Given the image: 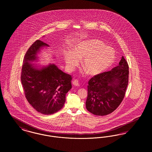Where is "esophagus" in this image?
I'll return each mask as SVG.
<instances>
[{"instance_id": "obj_1", "label": "esophagus", "mask_w": 152, "mask_h": 152, "mask_svg": "<svg viewBox=\"0 0 152 152\" xmlns=\"http://www.w3.org/2000/svg\"><path fill=\"white\" fill-rule=\"evenodd\" d=\"M73 85H74L75 86H79V81L77 80H73L72 81Z\"/></svg>"}]
</instances>
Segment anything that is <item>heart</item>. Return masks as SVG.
<instances>
[{"mask_svg": "<svg viewBox=\"0 0 152 152\" xmlns=\"http://www.w3.org/2000/svg\"><path fill=\"white\" fill-rule=\"evenodd\" d=\"M64 57L69 71L79 64V58H85L83 65L87 72L96 75L104 72L113 64L115 51L99 40L91 39L77 44L74 51H65Z\"/></svg>", "mask_w": 152, "mask_h": 152, "instance_id": "b5f03b06", "label": "heart"}]
</instances>
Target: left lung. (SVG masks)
I'll return each mask as SVG.
<instances>
[{
	"instance_id": "left-lung-1",
	"label": "left lung",
	"mask_w": 152,
	"mask_h": 152,
	"mask_svg": "<svg viewBox=\"0 0 152 152\" xmlns=\"http://www.w3.org/2000/svg\"><path fill=\"white\" fill-rule=\"evenodd\" d=\"M128 80L129 65L123 56L118 66L89 80L87 110L97 116H105L113 112L124 98Z\"/></svg>"
}]
</instances>
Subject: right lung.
Listing matches in <instances>:
<instances>
[{
	"mask_svg": "<svg viewBox=\"0 0 152 152\" xmlns=\"http://www.w3.org/2000/svg\"><path fill=\"white\" fill-rule=\"evenodd\" d=\"M47 44L37 40L27 51L23 59L21 82L30 105L43 115H51L62 108L65 95L71 89L72 76L55 64L39 69L29 62L35 60L40 48Z\"/></svg>",
	"mask_w": 152,
	"mask_h": 152,
	"instance_id": "1",
	"label": "right lung"
}]
</instances>
